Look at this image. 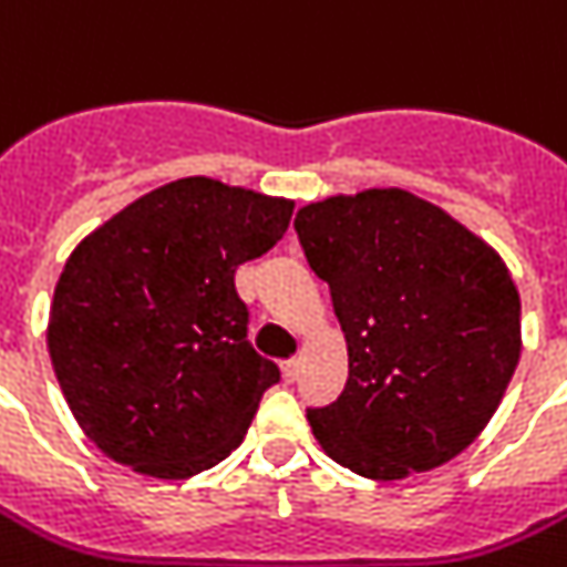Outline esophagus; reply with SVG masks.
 <instances>
[{
	"label": "esophagus",
	"instance_id": "34e87169",
	"mask_svg": "<svg viewBox=\"0 0 567 567\" xmlns=\"http://www.w3.org/2000/svg\"><path fill=\"white\" fill-rule=\"evenodd\" d=\"M280 377H284V382H287V385H292L295 379H298V362H295V359H289V362L280 364Z\"/></svg>",
	"mask_w": 567,
	"mask_h": 567
}]
</instances>
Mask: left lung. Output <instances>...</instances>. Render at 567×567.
<instances>
[{"mask_svg":"<svg viewBox=\"0 0 567 567\" xmlns=\"http://www.w3.org/2000/svg\"><path fill=\"white\" fill-rule=\"evenodd\" d=\"M295 231L348 341V385L307 411L318 446L371 481L461 455L522 357V298L502 255L402 188L303 205Z\"/></svg>","mask_w":567,"mask_h":567,"instance_id":"left-lung-1","label":"left lung"}]
</instances>
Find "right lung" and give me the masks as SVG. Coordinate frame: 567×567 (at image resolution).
Listing matches in <instances>:
<instances>
[{
	"label": "right lung",
	"instance_id": "add662e5",
	"mask_svg": "<svg viewBox=\"0 0 567 567\" xmlns=\"http://www.w3.org/2000/svg\"><path fill=\"white\" fill-rule=\"evenodd\" d=\"M292 208L284 196L185 176L74 246L45 344L74 420L106 457L182 481L240 446L280 373L246 341L234 272L272 249Z\"/></svg>",
	"mask_w": 567,
	"mask_h": 567
}]
</instances>
